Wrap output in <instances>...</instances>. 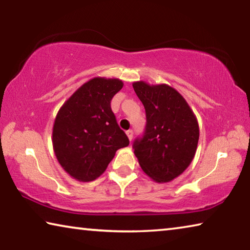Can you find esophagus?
<instances>
[{
    "label": "esophagus",
    "instance_id": "34e87169",
    "mask_svg": "<svg viewBox=\"0 0 250 250\" xmlns=\"http://www.w3.org/2000/svg\"><path fill=\"white\" fill-rule=\"evenodd\" d=\"M126 135H128L129 140L131 141V140H132V138H133V131L132 130H128V131H126Z\"/></svg>",
    "mask_w": 250,
    "mask_h": 250
}]
</instances>
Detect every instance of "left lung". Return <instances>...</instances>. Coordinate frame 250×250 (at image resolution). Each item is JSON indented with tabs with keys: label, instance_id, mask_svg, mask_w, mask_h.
I'll use <instances>...</instances> for the list:
<instances>
[{
	"label": "left lung",
	"instance_id": "left-lung-1",
	"mask_svg": "<svg viewBox=\"0 0 250 250\" xmlns=\"http://www.w3.org/2000/svg\"><path fill=\"white\" fill-rule=\"evenodd\" d=\"M145 105L146 132L133 143L143 172L156 183L181 175L194 159L200 128L196 116L179 91L167 83H132Z\"/></svg>",
	"mask_w": 250,
	"mask_h": 250
}]
</instances>
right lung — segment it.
<instances>
[{
    "instance_id": "1",
    "label": "right lung",
    "mask_w": 250,
    "mask_h": 250,
    "mask_svg": "<svg viewBox=\"0 0 250 250\" xmlns=\"http://www.w3.org/2000/svg\"><path fill=\"white\" fill-rule=\"evenodd\" d=\"M124 82L95 77L82 84L61 109L53 126V149L62 167L79 182L96 180L129 139L117 124L110 101Z\"/></svg>"
}]
</instances>
